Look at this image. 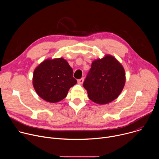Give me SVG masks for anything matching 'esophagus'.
I'll use <instances>...</instances> for the list:
<instances>
[{"label":"esophagus","mask_w":159,"mask_h":159,"mask_svg":"<svg viewBox=\"0 0 159 159\" xmlns=\"http://www.w3.org/2000/svg\"><path fill=\"white\" fill-rule=\"evenodd\" d=\"M77 82H78V83H79V84H82L83 83V82H84V77H82V78H81V79L77 80Z\"/></svg>","instance_id":"34e87169"}]
</instances>
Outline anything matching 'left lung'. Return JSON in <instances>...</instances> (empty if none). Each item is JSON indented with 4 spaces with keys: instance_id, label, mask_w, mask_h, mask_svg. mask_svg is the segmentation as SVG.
<instances>
[{
    "instance_id": "left-lung-1",
    "label": "left lung",
    "mask_w": 159,
    "mask_h": 159,
    "mask_svg": "<svg viewBox=\"0 0 159 159\" xmlns=\"http://www.w3.org/2000/svg\"><path fill=\"white\" fill-rule=\"evenodd\" d=\"M125 84L123 67L116 58L106 55L92 63L83 85L90 100L104 104L116 99Z\"/></svg>"
}]
</instances>
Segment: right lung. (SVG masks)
Returning <instances> with one entry per match:
<instances>
[{"label":"right lung","mask_w":159,"mask_h":159,"mask_svg":"<svg viewBox=\"0 0 159 159\" xmlns=\"http://www.w3.org/2000/svg\"><path fill=\"white\" fill-rule=\"evenodd\" d=\"M73 70L62 58L47 60L35 69L33 84L39 97L50 102L63 99L70 87L77 83Z\"/></svg>","instance_id":"right-lung-1"}]
</instances>
